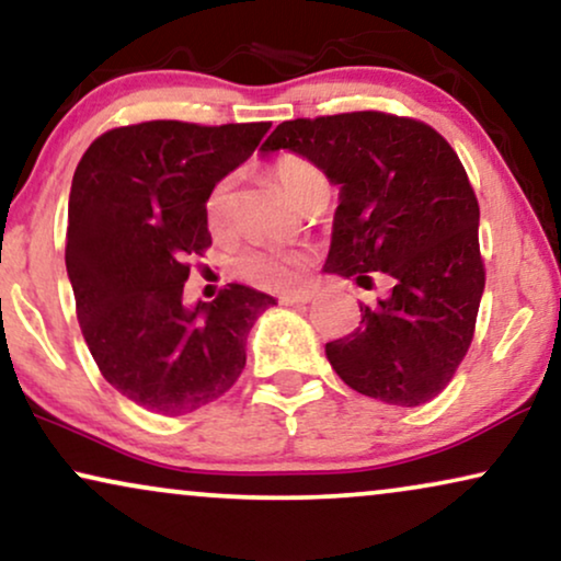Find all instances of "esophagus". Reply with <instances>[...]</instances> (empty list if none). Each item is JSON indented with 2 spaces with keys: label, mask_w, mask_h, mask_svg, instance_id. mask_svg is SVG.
<instances>
[{
  "label": "esophagus",
  "mask_w": 561,
  "mask_h": 561,
  "mask_svg": "<svg viewBox=\"0 0 561 561\" xmlns=\"http://www.w3.org/2000/svg\"><path fill=\"white\" fill-rule=\"evenodd\" d=\"M312 300L310 293H295V295H282L279 302L282 305H308Z\"/></svg>",
  "instance_id": "1"
}]
</instances>
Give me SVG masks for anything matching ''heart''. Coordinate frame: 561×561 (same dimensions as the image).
<instances>
[{
    "label": "heart",
    "instance_id": "b5f03b06",
    "mask_svg": "<svg viewBox=\"0 0 561 561\" xmlns=\"http://www.w3.org/2000/svg\"><path fill=\"white\" fill-rule=\"evenodd\" d=\"M268 174L293 205H300L312 192L328 190V179L316 163L302 156H282L272 163ZM205 220L210 233L222 236L230 228V182L222 179L205 199ZM310 256L302 249H251L238 259L236 272L241 279L259 289L289 293L300 287L308 272Z\"/></svg>",
    "mask_w": 561,
    "mask_h": 561
}]
</instances>
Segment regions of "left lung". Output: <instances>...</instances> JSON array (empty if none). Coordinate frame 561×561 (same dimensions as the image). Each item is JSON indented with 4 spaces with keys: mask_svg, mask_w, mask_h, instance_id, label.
<instances>
[{
    "mask_svg": "<svg viewBox=\"0 0 561 561\" xmlns=\"http://www.w3.org/2000/svg\"><path fill=\"white\" fill-rule=\"evenodd\" d=\"M287 148L341 186L325 272L392 279L375 305L358 302L354 333L325 343L351 390L400 408L436 398L474 339L484 289L480 205L442 133L387 112H341L276 125L261 151Z\"/></svg>",
    "mask_w": 561,
    "mask_h": 561,
    "instance_id": "1",
    "label": "left lung"
}]
</instances>
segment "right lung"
<instances>
[{
  "label": "right lung",
  "mask_w": 561,
  "mask_h": 561,
  "mask_svg": "<svg viewBox=\"0 0 561 561\" xmlns=\"http://www.w3.org/2000/svg\"><path fill=\"white\" fill-rule=\"evenodd\" d=\"M272 123L151 119L102 133L73 171L66 228L77 318L102 377L148 413L184 415L226 394L245 335L274 297L228 285L182 305L190 259L213 245L205 199Z\"/></svg>",
  "instance_id": "1"
}]
</instances>
